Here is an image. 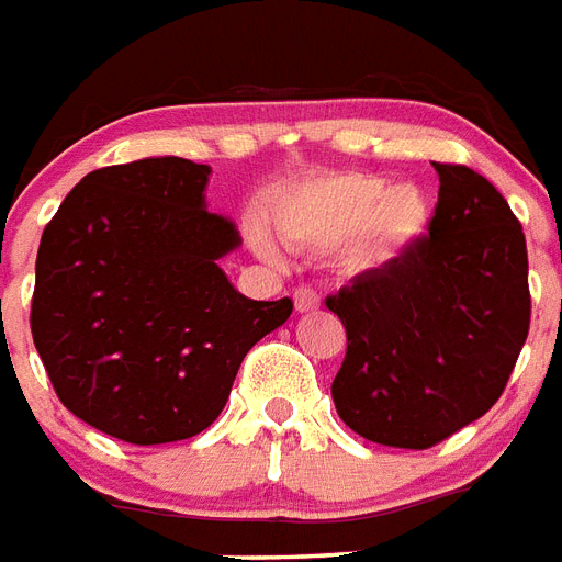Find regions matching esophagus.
<instances>
[{
    "mask_svg": "<svg viewBox=\"0 0 562 562\" xmlns=\"http://www.w3.org/2000/svg\"><path fill=\"white\" fill-rule=\"evenodd\" d=\"M293 304L299 313H313V310H318L322 299H318L316 290H310V286H299V290L293 293Z\"/></svg>",
    "mask_w": 562,
    "mask_h": 562,
    "instance_id": "1",
    "label": "esophagus"
}]
</instances>
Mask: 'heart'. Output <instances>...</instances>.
<instances>
[{"instance_id":"obj_1","label":"heart","mask_w":562,"mask_h":562,"mask_svg":"<svg viewBox=\"0 0 562 562\" xmlns=\"http://www.w3.org/2000/svg\"><path fill=\"white\" fill-rule=\"evenodd\" d=\"M281 235L304 249H339L357 267H383L415 246L432 223V203L415 182L389 186L376 173H334L286 188L276 203ZM258 246L272 252L263 235Z\"/></svg>"}]
</instances>
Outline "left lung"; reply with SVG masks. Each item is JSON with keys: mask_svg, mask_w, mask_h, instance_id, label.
<instances>
[{"mask_svg": "<svg viewBox=\"0 0 562 562\" xmlns=\"http://www.w3.org/2000/svg\"><path fill=\"white\" fill-rule=\"evenodd\" d=\"M435 170L429 235L325 302L348 334L336 412L401 450L435 447L499 401L531 325L528 252L508 200L464 165Z\"/></svg>", "mask_w": 562, "mask_h": 562, "instance_id": "8db88e82", "label": "left lung"}]
</instances>
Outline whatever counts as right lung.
<instances>
[{"label":"right lung","mask_w":562,"mask_h":562,"mask_svg":"<svg viewBox=\"0 0 562 562\" xmlns=\"http://www.w3.org/2000/svg\"><path fill=\"white\" fill-rule=\"evenodd\" d=\"M209 165L179 156L92 170L43 232L31 334L71 415L119 441L194 438L237 368L293 313L237 293L232 220L205 209Z\"/></svg>","instance_id":"1"}]
</instances>
